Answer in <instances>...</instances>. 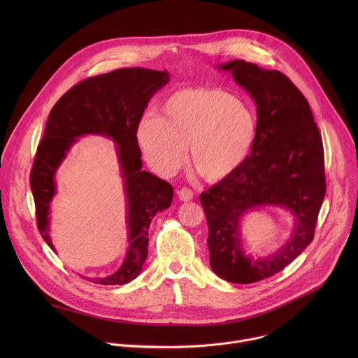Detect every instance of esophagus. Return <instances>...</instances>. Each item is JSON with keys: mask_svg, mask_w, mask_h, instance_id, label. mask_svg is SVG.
I'll list each match as a JSON object with an SVG mask.
<instances>
[{"mask_svg": "<svg viewBox=\"0 0 358 358\" xmlns=\"http://www.w3.org/2000/svg\"><path fill=\"white\" fill-rule=\"evenodd\" d=\"M177 194H178V198H180L181 201H184V202L192 199V196H194V192H192L189 188H181V189L177 191Z\"/></svg>", "mask_w": 358, "mask_h": 358, "instance_id": "1", "label": "esophagus"}]
</instances>
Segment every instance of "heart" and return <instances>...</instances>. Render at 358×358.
Listing matches in <instances>:
<instances>
[{"instance_id": "obj_1", "label": "heart", "mask_w": 358, "mask_h": 358, "mask_svg": "<svg viewBox=\"0 0 358 358\" xmlns=\"http://www.w3.org/2000/svg\"><path fill=\"white\" fill-rule=\"evenodd\" d=\"M258 131V117L245 100L224 89L187 87L164 100L162 117L143 116L136 138L157 171L174 173L189 147L195 173L208 182H221L246 163Z\"/></svg>"}]
</instances>
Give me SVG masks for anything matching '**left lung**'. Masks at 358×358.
Listing matches in <instances>:
<instances>
[{
  "mask_svg": "<svg viewBox=\"0 0 358 358\" xmlns=\"http://www.w3.org/2000/svg\"><path fill=\"white\" fill-rule=\"evenodd\" d=\"M232 73L257 103L258 140L232 177L199 195L208 224L210 265L232 283H253L285 269L315 236L326 195L324 151L309 101L279 71L236 59L218 66ZM282 206L295 217L292 238L266 260L244 255L238 220L258 206Z\"/></svg>",
  "mask_w": 358,
  "mask_h": 358,
  "instance_id": "1",
  "label": "left lung"
}]
</instances>
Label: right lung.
Wrapping results in <instances>:
<instances>
[{"label": "right lung", "mask_w": 358, "mask_h": 358, "mask_svg": "<svg viewBox=\"0 0 358 358\" xmlns=\"http://www.w3.org/2000/svg\"><path fill=\"white\" fill-rule=\"evenodd\" d=\"M169 79L166 71L144 68H122L87 78L57 101L38 144L29 177L36 225L43 241L57 252L49 238V206L57 192L58 167L80 136L100 134L116 143L127 201L129 249L119 271L108 278L92 279L94 283L126 285L137 278L147 258L150 222L171 206V184L141 170L136 138L148 100Z\"/></svg>", "instance_id": "1"}]
</instances>
